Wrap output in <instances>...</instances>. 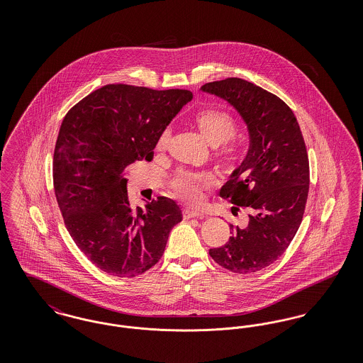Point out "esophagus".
<instances>
[{"instance_id": "34e87169", "label": "esophagus", "mask_w": 363, "mask_h": 363, "mask_svg": "<svg viewBox=\"0 0 363 363\" xmlns=\"http://www.w3.org/2000/svg\"><path fill=\"white\" fill-rule=\"evenodd\" d=\"M182 216H184V219H193V218H197V219H203V218H204V215H203V213H199V212H193V211H188V209H185V211L182 212Z\"/></svg>"}]
</instances>
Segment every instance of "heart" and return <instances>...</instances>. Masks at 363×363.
Instances as JSON below:
<instances>
[{"label":"heart","instance_id":"1","mask_svg":"<svg viewBox=\"0 0 363 363\" xmlns=\"http://www.w3.org/2000/svg\"><path fill=\"white\" fill-rule=\"evenodd\" d=\"M194 125L200 135L207 141L212 148H220L219 155L225 160H231L235 154V150L227 143L235 136L237 125L234 118L223 110L208 108L200 111L196 118ZM172 138V130L164 129L156 140V150L163 152L167 150ZM215 184L213 175L209 173H191L181 170L174 174L169 179V188L174 197L189 204L200 206L204 199V191L212 188Z\"/></svg>","mask_w":363,"mask_h":363}]
</instances>
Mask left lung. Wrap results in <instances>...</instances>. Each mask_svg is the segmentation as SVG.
Here are the masks:
<instances>
[{
  "instance_id": "8db88e82",
  "label": "left lung",
  "mask_w": 363,
  "mask_h": 363,
  "mask_svg": "<svg viewBox=\"0 0 363 363\" xmlns=\"http://www.w3.org/2000/svg\"><path fill=\"white\" fill-rule=\"evenodd\" d=\"M201 91L231 104L250 138L246 157L220 189L234 213L249 211V222L230 225L233 235L209 256L234 274H253L286 252L302 222L311 181L305 140L293 110L261 86L230 77Z\"/></svg>"
}]
</instances>
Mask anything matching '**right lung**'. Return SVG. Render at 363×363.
<instances>
[{"mask_svg":"<svg viewBox=\"0 0 363 363\" xmlns=\"http://www.w3.org/2000/svg\"><path fill=\"white\" fill-rule=\"evenodd\" d=\"M191 98L188 89L107 84L61 123L52 159L57 203L74 243L108 275L135 277L152 268L182 220L167 197L130 207L125 170L152 160L159 135Z\"/></svg>","mask_w":363,"mask_h":363,"instance_id":"1","label":"right lung"}]
</instances>
